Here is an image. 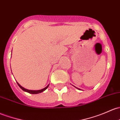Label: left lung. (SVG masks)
Masks as SVG:
<instances>
[{"mask_svg":"<svg viewBox=\"0 0 120 120\" xmlns=\"http://www.w3.org/2000/svg\"><path fill=\"white\" fill-rule=\"evenodd\" d=\"M74 87H75V86H74ZM76 88L77 89H78V90H80V89H79V88H78V87H76Z\"/></svg>","mask_w":120,"mask_h":120,"instance_id":"1","label":"left lung"}]
</instances>
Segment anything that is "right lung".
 I'll return each mask as SVG.
<instances>
[{
    "mask_svg": "<svg viewBox=\"0 0 120 120\" xmlns=\"http://www.w3.org/2000/svg\"><path fill=\"white\" fill-rule=\"evenodd\" d=\"M17 83L18 85L19 86V87L21 88V89H22V90L24 91H26V92H27V93H30V94H39V93H42V92H43L45 90H46V89H47V88L49 86V84L47 86L45 87L44 88V89H41V90H28V89H25V88L21 86L20 85V84H19V83H18L17 82Z\"/></svg>",
    "mask_w": 120,
    "mask_h": 120,
    "instance_id": "1",
    "label": "right lung"
}]
</instances>
